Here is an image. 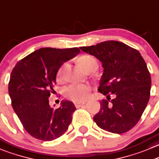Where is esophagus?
Listing matches in <instances>:
<instances>
[{"mask_svg": "<svg viewBox=\"0 0 159 159\" xmlns=\"http://www.w3.org/2000/svg\"><path fill=\"white\" fill-rule=\"evenodd\" d=\"M84 103H85V102H75V107H76V108H79V107H81V106H83Z\"/></svg>", "mask_w": 159, "mask_h": 159, "instance_id": "34e87169", "label": "esophagus"}]
</instances>
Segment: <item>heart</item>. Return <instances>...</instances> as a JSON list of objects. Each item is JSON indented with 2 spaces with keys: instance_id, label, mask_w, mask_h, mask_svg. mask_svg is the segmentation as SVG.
I'll return each instance as SVG.
<instances>
[{
  "instance_id": "b5f03b06",
  "label": "heart",
  "mask_w": 159,
  "mask_h": 159,
  "mask_svg": "<svg viewBox=\"0 0 159 159\" xmlns=\"http://www.w3.org/2000/svg\"><path fill=\"white\" fill-rule=\"evenodd\" d=\"M78 64L84 69L87 70L92 66H98L97 62L92 57L89 55H84L81 57L78 61ZM63 77V68H61L57 73V78L61 79ZM90 92V87L87 84H75L69 85L65 89V95L67 98L74 102H81L87 99Z\"/></svg>"
}]
</instances>
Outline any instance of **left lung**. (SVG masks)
I'll list each match as a JSON object with an SVG mask.
<instances>
[{
	"label": "left lung",
	"instance_id": "obj_1",
	"mask_svg": "<svg viewBox=\"0 0 159 159\" xmlns=\"http://www.w3.org/2000/svg\"><path fill=\"white\" fill-rule=\"evenodd\" d=\"M102 64L98 92L107 99L100 102L93 120L98 127L113 134L131 130L139 121L150 98L152 80L139 51L118 41H106L80 47ZM114 98L111 100L110 95Z\"/></svg>",
	"mask_w": 159,
	"mask_h": 159
}]
</instances>
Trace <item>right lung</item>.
<instances>
[{"label":"right lung","instance_id":"1","mask_svg":"<svg viewBox=\"0 0 159 159\" xmlns=\"http://www.w3.org/2000/svg\"><path fill=\"white\" fill-rule=\"evenodd\" d=\"M80 52L78 47L41 48L18 61L12 70L8 84L12 107L33 138L50 141L68 129L76 109L74 103L63 100L61 107L54 109L49 104V97L54 92L60 67Z\"/></svg>","mask_w":159,"mask_h":159}]
</instances>
